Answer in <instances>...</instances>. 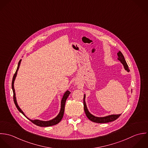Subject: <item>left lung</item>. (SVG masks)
<instances>
[{
  "label": "left lung",
  "mask_w": 148,
  "mask_h": 148,
  "mask_svg": "<svg viewBox=\"0 0 148 148\" xmlns=\"http://www.w3.org/2000/svg\"><path fill=\"white\" fill-rule=\"evenodd\" d=\"M117 56H118L117 59L123 64L125 70H126L127 72H129L130 70L129 69V67L126 63V62L124 58V57H123V54H122V53L119 51L117 53ZM85 98H86V95L84 94V110H85V114H86L87 117L89 118L90 121H91L94 122H96V123H108V122H110L112 121H114V120L117 119L121 116V114H111V115H109V116H105V117H97V116L92 115V114H91L89 112V110H88L87 105H86V101H85Z\"/></svg>",
  "instance_id": "1"
}]
</instances>
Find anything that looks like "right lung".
Masks as SVG:
<instances>
[{"label": "right lung", "mask_w": 148, "mask_h": 148, "mask_svg": "<svg viewBox=\"0 0 148 148\" xmlns=\"http://www.w3.org/2000/svg\"><path fill=\"white\" fill-rule=\"evenodd\" d=\"M22 59H21L18 63V67L17 69L16 70L15 73L14 75L13 78H12V89L13 91V93H14V103L15 104V106L16 107V108L18 109V110L22 113L23 114V115H24L26 118L29 119L33 123H34L35 125L40 126V127H47V126H53V125H55L57 123H58L59 122L61 121V119L63 118V114H64V105H65V103H66V101L67 99V98H68L69 94L71 93L69 90H66L64 93L63 94V97L62 98L61 102H60V109L59 111V114L53 119L49 120V121H42V120H39V119H30L29 117H27L25 113L23 112V110L20 108V107L19 106L18 103H17V101H16V94H15V91L14 89V82L15 80V78L16 77L17 75V73H18V71L19 69V66L21 63Z\"/></svg>", "instance_id": "right-lung-1"}]
</instances>
